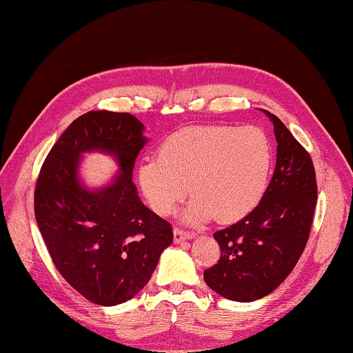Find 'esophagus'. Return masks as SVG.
I'll return each instance as SVG.
<instances>
[{
	"instance_id": "obj_1",
	"label": "esophagus",
	"mask_w": 353,
	"mask_h": 353,
	"mask_svg": "<svg viewBox=\"0 0 353 353\" xmlns=\"http://www.w3.org/2000/svg\"><path fill=\"white\" fill-rule=\"evenodd\" d=\"M172 236H174V243H181L185 241V239H191L192 234L191 232H185L182 229L174 228V230H172Z\"/></svg>"
}]
</instances>
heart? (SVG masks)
<instances>
[{
  "label": "heart",
  "instance_id": "heart-1",
  "mask_svg": "<svg viewBox=\"0 0 353 353\" xmlns=\"http://www.w3.org/2000/svg\"><path fill=\"white\" fill-rule=\"evenodd\" d=\"M272 145L254 125L188 127L170 134L157 157L142 161L137 176L150 208L170 215L190 191V223L241 220L258 206L268 185Z\"/></svg>",
  "mask_w": 353,
  "mask_h": 353
}]
</instances>
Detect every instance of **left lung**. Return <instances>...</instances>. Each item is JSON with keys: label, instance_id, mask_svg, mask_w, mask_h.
Instances as JSON below:
<instances>
[{"label": "left lung", "instance_id": "left-lung-1", "mask_svg": "<svg viewBox=\"0 0 353 353\" xmlns=\"http://www.w3.org/2000/svg\"><path fill=\"white\" fill-rule=\"evenodd\" d=\"M277 159L258 206L243 220L215 232L220 259L205 270L208 287L235 302H253L285 281L308 243L317 205L316 170L310 153L276 115Z\"/></svg>", "mask_w": 353, "mask_h": 353}]
</instances>
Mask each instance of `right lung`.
Instances as JSON below:
<instances>
[{
  "label": "right lung",
  "instance_id": "right-lung-1",
  "mask_svg": "<svg viewBox=\"0 0 353 353\" xmlns=\"http://www.w3.org/2000/svg\"><path fill=\"white\" fill-rule=\"evenodd\" d=\"M144 125L125 112L79 117L45 157L34 186V216L59 273L89 302L114 306L145 287L171 224L150 211L132 182L134 159L147 142ZM100 149L119 161L106 189L89 192L77 177L81 152Z\"/></svg>",
  "mask_w": 353,
  "mask_h": 353
}]
</instances>
